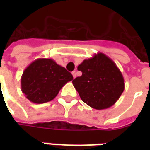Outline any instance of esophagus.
Masks as SVG:
<instances>
[{
  "label": "esophagus",
  "mask_w": 150,
  "mask_h": 150,
  "mask_svg": "<svg viewBox=\"0 0 150 150\" xmlns=\"http://www.w3.org/2000/svg\"><path fill=\"white\" fill-rule=\"evenodd\" d=\"M72 75H73V78H74V79L76 77V71H72Z\"/></svg>",
  "instance_id": "1"
}]
</instances>
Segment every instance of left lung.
<instances>
[{
  "label": "left lung",
  "instance_id": "left-lung-1",
  "mask_svg": "<svg viewBox=\"0 0 150 150\" xmlns=\"http://www.w3.org/2000/svg\"><path fill=\"white\" fill-rule=\"evenodd\" d=\"M78 70L82 75L72 83L82 100L92 108L102 110L112 107L125 90L122 73L103 53L83 60Z\"/></svg>",
  "mask_w": 150,
  "mask_h": 150
}]
</instances>
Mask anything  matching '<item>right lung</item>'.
Instances as JSON below:
<instances>
[{
  "mask_svg": "<svg viewBox=\"0 0 150 150\" xmlns=\"http://www.w3.org/2000/svg\"><path fill=\"white\" fill-rule=\"evenodd\" d=\"M73 79L72 75L51 59H38L25 69L21 79V91L34 104L54 100L60 89Z\"/></svg>",
  "mask_w": 150,
  "mask_h": 150,
  "instance_id": "right-lung-1",
  "label": "right lung"
}]
</instances>
